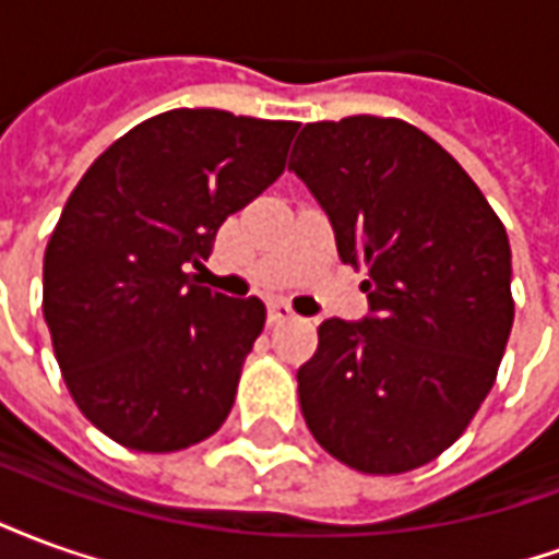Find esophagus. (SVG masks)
<instances>
[{
    "label": "esophagus",
    "instance_id": "obj_1",
    "mask_svg": "<svg viewBox=\"0 0 559 559\" xmlns=\"http://www.w3.org/2000/svg\"><path fill=\"white\" fill-rule=\"evenodd\" d=\"M287 320H296V311H293L290 305H284V302L269 305V323H272V326L287 323Z\"/></svg>",
    "mask_w": 559,
    "mask_h": 559
}]
</instances>
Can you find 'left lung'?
Masks as SVG:
<instances>
[{
  "label": "left lung",
  "mask_w": 559,
  "mask_h": 559,
  "mask_svg": "<svg viewBox=\"0 0 559 559\" xmlns=\"http://www.w3.org/2000/svg\"><path fill=\"white\" fill-rule=\"evenodd\" d=\"M290 170L326 209L341 263L365 269L371 317L323 320L299 368L314 440L395 476L443 455L488 399L515 320L512 251L479 185L404 119L302 128Z\"/></svg>",
  "instance_id": "left-lung-1"
}]
</instances>
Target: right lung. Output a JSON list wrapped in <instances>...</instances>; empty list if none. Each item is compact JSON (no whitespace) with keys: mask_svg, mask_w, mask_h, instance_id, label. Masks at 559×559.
I'll return each mask as SVG.
<instances>
[{"mask_svg":"<svg viewBox=\"0 0 559 559\" xmlns=\"http://www.w3.org/2000/svg\"><path fill=\"white\" fill-rule=\"evenodd\" d=\"M299 122L167 110L102 152L44 251V320L80 413L134 452H179L230 416L266 323L200 287L215 233L278 179Z\"/></svg>","mask_w":559,"mask_h":559,"instance_id":"1","label":"right lung"}]
</instances>
